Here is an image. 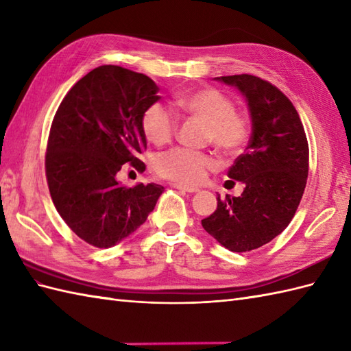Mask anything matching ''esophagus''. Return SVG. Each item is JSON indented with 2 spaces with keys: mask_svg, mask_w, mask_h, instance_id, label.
Instances as JSON below:
<instances>
[{
  "mask_svg": "<svg viewBox=\"0 0 351 351\" xmlns=\"http://www.w3.org/2000/svg\"><path fill=\"white\" fill-rule=\"evenodd\" d=\"M175 189L185 191V193H197L199 189H195V186H186V185H181V184H175Z\"/></svg>",
  "mask_w": 351,
  "mask_h": 351,
  "instance_id": "esophagus-1",
  "label": "esophagus"
}]
</instances>
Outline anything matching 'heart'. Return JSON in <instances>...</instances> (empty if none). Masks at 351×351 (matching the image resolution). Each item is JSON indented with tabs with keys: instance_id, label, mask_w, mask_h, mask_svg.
Here are the masks:
<instances>
[{
	"instance_id": "obj_1",
	"label": "heart",
	"mask_w": 351,
	"mask_h": 351,
	"mask_svg": "<svg viewBox=\"0 0 351 351\" xmlns=\"http://www.w3.org/2000/svg\"><path fill=\"white\" fill-rule=\"evenodd\" d=\"M175 104L185 115L205 124V141L224 156H236L245 148L251 133L250 122L242 113L234 112V103L219 89L206 86L182 93ZM176 128V118L165 106L154 103L143 112L142 130L151 143H169L175 137ZM214 167L215 160L210 154L185 148L170 149L156 161L160 176L186 185L199 184Z\"/></svg>"
}]
</instances>
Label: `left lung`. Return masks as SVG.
Here are the masks:
<instances>
[{
  "instance_id": "1",
  "label": "left lung",
  "mask_w": 351,
  "mask_h": 351,
  "mask_svg": "<svg viewBox=\"0 0 351 351\" xmlns=\"http://www.w3.org/2000/svg\"><path fill=\"white\" fill-rule=\"evenodd\" d=\"M217 79L245 95L252 133L227 173L245 189L239 197L218 195L202 226L227 250L245 252L271 242L295 217L308 178V141L295 106L275 85L252 75Z\"/></svg>"
}]
</instances>
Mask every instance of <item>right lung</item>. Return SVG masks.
Instances as JSON below:
<instances>
[{"mask_svg": "<svg viewBox=\"0 0 351 351\" xmlns=\"http://www.w3.org/2000/svg\"><path fill=\"white\" fill-rule=\"evenodd\" d=\"M151 77L119 65H100L73 85L56 110L45 157L46 179L58 214L80 239L109 248L141 227L165 186L121 185L127 165L146 149L143 112L160 100Z\"/></svg>", "mask_w": 351, "mask_h": 351, "instance_id": "1", "label": "right lung"}]
</instances>
